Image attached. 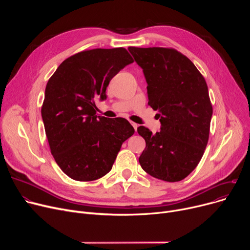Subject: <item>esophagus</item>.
<instances>
[{
  "label": "esophagus",
  "instance_id": "obj_1",
  "mask_svg": "<svg viewBox=\"0 0 250 250\" xmlns=\"http://www.w3.org/2000/svg\"><path fill=\"white\" fill-rule=\"evenodd\" d=\"M130 125H133V127L135 128V130H136V132H137V128H138V126H139V125H137V124H135V123H130Z\"/></svg>",
  "mask_w": 250,
  "mask_h": 250
}]
</instances>
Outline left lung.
Instances as JSON below:
<instances>
[{"mask_svg":"<svg viewBox=\"0 0 250 250\" xmlns=\"http://www.w3.org/2000/svg\"><path fill=\"white\" fill-rule=\"evenodd\" d=\"M128 51L143 69L148 104L158 110L160 132L145 126L139 158L151 176L168 182L185 179L201 161L207 147L213 107L204 77L192 62L173 48L134 47Z\"/></svg>","mask_w":250,"mask_h":250,"instance_id":"obj_1","label":"left lung"}]
</instances>
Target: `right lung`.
Returning a JSON list of instances; mask_svg holds the SVG:
<instances>
[{
  "mask_svg": "<svg viewBox=\"0 0 250 250\" xmlns=\"http://www.w3.org/2000/svg\"><path fill=\"white\" fill-rule=\"evenodd\" d=\"M134 60L124 47L81 51L64 60L48 80L42 116L50 152L72 179L108 173L123 143L135 133L125 118L97 116L111 79Z\"/></svg>",
  "mask_w": 250,
  "mask_h": 250,
  "instance_id": "right-lung-1",
  "label": "right lung"
}]
</instances>
